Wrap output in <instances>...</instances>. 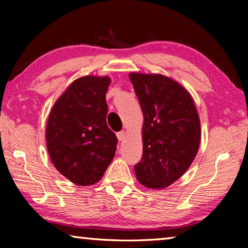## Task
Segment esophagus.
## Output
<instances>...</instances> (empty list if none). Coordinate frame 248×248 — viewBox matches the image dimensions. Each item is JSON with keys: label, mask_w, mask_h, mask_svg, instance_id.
Here are the masks:
<instances>
[{"label": "esophagus", "mask_w": 248, "mask_h": 248, "mask_svg": "<svg viewBox=\"0 0 248 248\" xmlns=\"http://www.w3.org/2000/svg\"><path fill=\"white\" fill-rule=\"evenodd\" d=\"M117 138H118V140H119L120 142L124 141V138H125V132H124V131L118 132V133H117Z\"/></svg>", "instance_id": "1"}]
</instances>
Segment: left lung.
<instances>
[{"instance_id":"1","label":"left lung","mask_w":248,"mask_h":248,"mask_svg":"<svg viewBox=\"0 0 248 248\" xmlns=\"http://www.w3.org/2000/svg\"><path fill=\"white\" fill-rule=\"evenodd\" d=\"M143 112V155L134 167L144 187L163 189L189 169L199 150L200 119L191 95L163 74L129 73Z\"/></svg>"}]
</instances>
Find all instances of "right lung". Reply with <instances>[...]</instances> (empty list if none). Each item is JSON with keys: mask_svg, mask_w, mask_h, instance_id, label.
<instances>
[{"mask_svg": "<svg viewBox=\"0 0 248 248\" xmlns=\"http://www.w3.org/2000/svg\"><path fill=\"white\" fill-rule=\"evenodd\" d=\"M107 75H85L70 84L50 110L46 144L57 170L78 186H91L115 156L116 134L108 128Z\"/></svg>", "mask_w": 248, "mask_h": 248, "instance_id": "add662e5", "label": "right lung"}]
</instances>
